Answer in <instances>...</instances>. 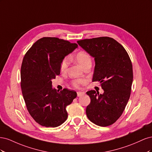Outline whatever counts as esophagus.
<instances>
[{
	"label": "esophagus",
	"mask_w": 152,
	"mask_h": 152,
	"mask_svg": "<svg viewBox=\"0 0 152 152\" xmlns=\"http://www.w3.org/2000/svg\"><path fill=\"white\" fill-rule=\"evenodd\" d=\"M84 94V92H77V96L78 97H80V96H83Z\"/></svg>",
	"instance_id": "1"
}]
</instances>
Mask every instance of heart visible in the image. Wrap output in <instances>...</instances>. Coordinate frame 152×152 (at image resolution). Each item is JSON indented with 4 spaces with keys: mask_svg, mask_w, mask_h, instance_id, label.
Here are the masks:
<instances>
[{
    "mask_svg": "<svg viewBox=\"0 0 152 152\" xmlns=\"http://www.w3.org/2000/svg\"><path fill=\"white\" fill-rule=\"evenodd\" d=\"M75 59L78 62V63H79V65L82 67H84L85 65H87V64L91 63V58L89 56V54L85 51H80L78 53L76 54ZM68 65H69V58L68 57H65V58H63L60 64L61 72H65L67 70ZM83 82H84L83 80L77 79V80H73L72 82V84L74 87H78Z\"/></svg>",
    "mask_w": 152,
    "mask_h": 152,
    "instance_id": "1",
    "label": "heart"
}]
</instances>
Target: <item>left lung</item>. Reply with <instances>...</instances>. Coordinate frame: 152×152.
Here are the masks:
<instances>
[{"label":"left lung","mask_w":152,"mask_h":152,"mask_svg":"<svg viewBox=\"0 0 152 152\" xmlns=\"http://www.w3.org/2000/svg\"><path fill=\"white\" fill-rule=\"evenodd\" d=\"M77 43L94 58L93 82L98 81L103 94L87 91L91 103L86 108L90 121L106 127L121 116L130 98L133 80L131 59L122 45L108 37L78 40Z\"/></svg>","instance_id":"8db88e82"}]
</instances>
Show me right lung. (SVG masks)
<instances>
[{"label": "right lung", "mask_w": 152, "mask_h": 152, "mask_svg": "<svg viewBox=\"0 0 152 152\" xmlns=\"http://www.w3.org/2000/svg\"><path fill=\"white\" fill-rule=\"evenodd\" d=\"M78 45L56 37H43L26 52L21 68V87L27 110L35 122L56 127L68 117L66 108L77 97L74 91L59 92L52 79L60 74V64Z\"/></svg>", "instance_id": "obj_1"}]
</instances>
